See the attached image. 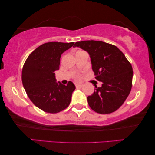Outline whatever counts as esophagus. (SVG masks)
Wrapping results in <instances>:
<instances>
[{"label":"esophagus","mask_w":155,"mask_h":155,"mask_svg":"<svg viewBox=\"0 0 155 155\" xmlns=\"http://www.w3.org/2000/svg\"><path fill=\"white\" fill-rule=\"evenodd\" d=\"M82 84H75V87L77 88H81L82 87Z\"/></svg>","instance_id":"1"}]
</instances>
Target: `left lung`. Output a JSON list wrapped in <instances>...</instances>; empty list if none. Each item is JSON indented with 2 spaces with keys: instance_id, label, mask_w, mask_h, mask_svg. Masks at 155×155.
Segmentation results:
<instances>
[{
  "instance_id": "left-lung-1",
  "label": "left lung",
  "mask_w": 155,
  "mask_h": 155,
  "mask_svg": "<svg viewBox=\"0 0 155 155\" xmlns=\"http://www.w3.org/2000/svg\"><path fill=\"white\" fill-rule=\"evenodd\" d=\"M89 54L95 79L102 82L95 85V91L87 97L88 104L95 112H115L130 94L133 83V67L125 55L115 45L98 40L75 42Z\"/></svg>"
}]
</instances>
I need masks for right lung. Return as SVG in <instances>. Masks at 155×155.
<instances>
[{"instance_id": "right-lung-1", "label": "right lung", "mask_w": 155, "mask_h": 155, "mask_svg": "<svg viewBox=\"0 0 155 155\" xmlns=\"http://www.w3.org/2000/svg\"><path fill=\"white\" fill-rule=\"evenodd\" d=\"M74 42H50L42 44L27 58L22 67V82L28 97L42 110L57 113L70 104L75 89L72 82L67 85L55 82V71L60 68V57Z\"/></svg>"}]
</instances>
